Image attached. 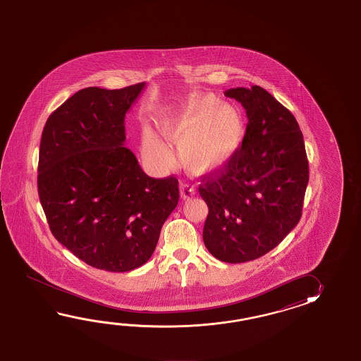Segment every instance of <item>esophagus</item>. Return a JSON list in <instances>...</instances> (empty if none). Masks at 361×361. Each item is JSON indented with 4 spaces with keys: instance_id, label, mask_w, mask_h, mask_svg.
I'll return each instance as SVG.
<instances>
[{
    "instance_id": "34e87169",
    "label": "esophagus",
    "mask_w": 361,
    "mask_h": 361,
    "mask_svg": "<svg viewBox=\"0 0 361 361\" xmlns=\"http://www.w3.org/2000/svg\"><path fill=\"white\" fill-rule=\"evenodd\" d=\"M195 187L191 184H182L180 185V197L182 199H190L195 195Z\"/></svg>"
}]
</instances>
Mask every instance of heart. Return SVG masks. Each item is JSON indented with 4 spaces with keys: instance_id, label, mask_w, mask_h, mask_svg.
I'll return each instance as SVG.
<instances>
[{
    "instance_id": "1",
    "label": "heart",
    "mask_w": 361,
    "mask_h": 361,
    "mask_svg": "<svg viewBox=\"0 0 361 361\" xmlns=\"http://www.w3.org/2000/svg\"><path fill=\"white\" fill-rule=\"evenodd\" d=\"M159 129L177 148L178 157L192 174L222 168L238 152L245 126L236 108L214 94H192L179 107L160 117ZM147 156L161 168L173 162L169 148L151 128L142 133Z\"/></svg>"
}]
</instances>
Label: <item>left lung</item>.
Masks as SVG:
<instances>
[{"instance_id":"1","label":"left lung","mask_w":361,"mask_h":361,"mask_svg":"<svg viewBox=\"0 0 361 361\" xmlns=\"http://www.w3.org/2000/svg\"><path fill=\"white\" fill-rule=\"evenodd\" d=\"M224 95L245 108L247 126L235 156L201 180L202 238L216 259L243 263L269 253L300 222L308 160L295 117L269 92L254 85Z\"/></svg>"}]
</instances>
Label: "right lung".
<instances>
[{"mask_svg": "<svg viewBox=\"0 0 361 361\" xmlns=\"http://www.w3.org/2000/svg\"><path fill=\"white\" fill-rule=\"evenodd\" d=\"M146 84L86 87L47 118L39 201L54 238L95 269L128 272L154 254L179 200L176 177L154 179L125 143V115Z\"/></svg>", "mask_w": 361, "mask_h": 361, "instance_id": "right-lung-1", "label": "right lung"}]
</instances>
